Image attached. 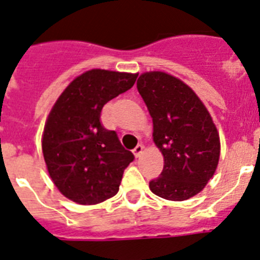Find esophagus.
Returning <instances> with one entry per match:
<instances>
[{"label": "esophagus", "instance_id": "esophagus-1", "mask_svg": "<svg viewBox=\"0 0 260 260\" xmlns=\"http://www.w3.org/2000/svg\"><path fill=\"white\" fill-rule=\"evenodd\" d=\"M143 150H144V145L143 144H139L136 148L133 149V154L136 155V157H140V155H141V153H143Z\"/></svg>", "mask_w": 260, "mask_h": 260}]
</instances>
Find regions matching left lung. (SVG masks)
Returning a JSON list of instances; mask_svg holds the SVG:
<instances>
[{
	"label": "left lung",
	"mask_w": 260,
	"mask_h": 260,
	"mask_svg": "<svg viewBox=\"0 0 260 260\" xmlns=\"http://www.w3.org/2000/svg\"><path fill=\"white\" fill-rule=\"evenodd\" d=\"M137 90L153 119V140L164 155L161 177L152 192L173 202L199 193L213 177L220 136L208 110L183 81L164 72H146Z\"/></svg>",
	"instance_id": "1"
}]
</instances>
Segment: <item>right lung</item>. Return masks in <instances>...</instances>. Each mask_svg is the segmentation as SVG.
Instances as JSON below:
<instances>
[{"label":"right lung","instance_id":"obj_1","mask_svg":"<svg viewBox=\"0 0 260 260\" xmlns=\"http://www.w3.org/2000/svg\"><path fill=\"white\" fill-rule=\"evenodd\" d=\"M136 78L91 69L74 78L52 107L43 132V155L55 186L72 202L98 204L119 191L135 155L123 148L115 131L103 127L101 112Z\"/></svg>","mask_w":260,"mask_h":260}]
</instances>
